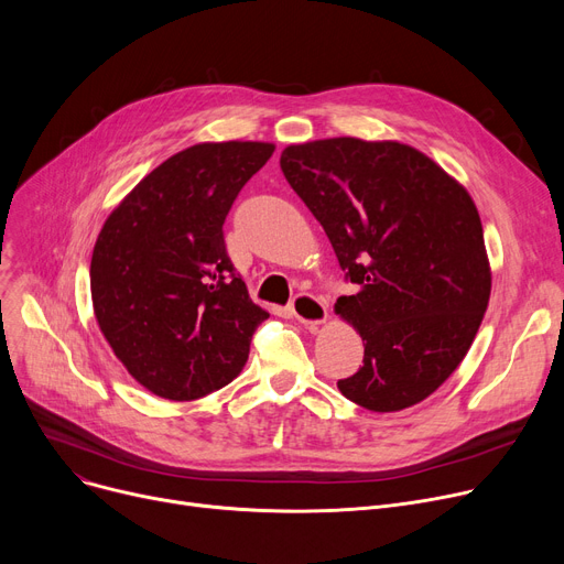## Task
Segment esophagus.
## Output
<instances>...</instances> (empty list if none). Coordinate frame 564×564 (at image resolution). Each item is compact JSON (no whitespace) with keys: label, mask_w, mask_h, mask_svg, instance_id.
Listing matches in <instances>:
<instances>
[{"label":"esophagus","mask_w":564,"mask_h":564,"mask_svg":"<svg viewBox=\"0 0 564 564\" xmlns=\"http://www.w3.org/2000/svg\"><path fill=\"white\" fill-rule=\"evenodd\" d=\"M290 311L300 322L308 324V327H315V324L327 319V306H324V302L319 297H315V294H308V292L297 294V297H294L290 304Z\"/></svg>","instance_id":"obj_1"}]
</instances>
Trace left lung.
<instances>
[{"label":"left lung","instance_id":"1","mask_svg":"<svg viewBox=\"0 0 564 564\" xmlns=\"http://www.w3.org/2000/svg\"><path fill=\"white\" fill-rule=\"evenodd\" d=\"M281 171L357 285L336 313L366 351L340 393L370 411L425 400L462 364L489 304L485 235L468 192L398 141L288 145Z\"/></svg>","mask_w":564,"mask_h":564}]
</instances>
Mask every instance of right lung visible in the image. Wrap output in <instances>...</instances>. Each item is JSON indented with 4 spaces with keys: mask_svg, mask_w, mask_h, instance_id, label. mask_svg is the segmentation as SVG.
Masks as SVG:
<instances>
[{
    "mask_svg": "<svg viewBox=\"0 0 564 564\" xmlns=\"http://www.w3.org/2000/svg\"><path fill=\"white\" fill-rule=\"evenodd\" d=\"M272 153L260 141L192 145L148 173L98 235L91 297L100 332L160 398L187 402L226 387L270 317L249 300L224 221Z\"/></svg>",
    "mask_w": 564,
    "mask_h": 564,
    "instance_id": "obj_1",
    "label": "right lung"
}]
</instances>
